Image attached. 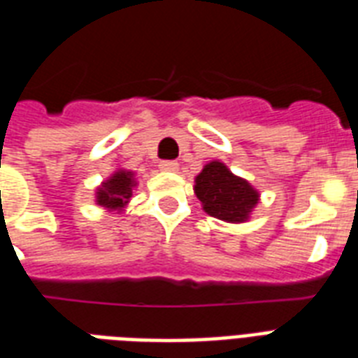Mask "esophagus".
Segmentation results:
<instances>
[{"label": "esophagus", "instance_id": "obj_1", "mask_svg": "<svg viewBox=\"0 0 358 358\" xmlns=\"http://www.w3.org/2000/svg\"><path fill=\"white\" fill-rule=\"evenodd\" d=\"M159 169H162V171H171V173H174V171H178V163L173 162V159H165V162L159 163Z\"/></svg>", "mask_w": 358, "mask_h": 358}]
</instances>
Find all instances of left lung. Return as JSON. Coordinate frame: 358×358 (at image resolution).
Instances as JSON below:
<instances>
[{"label": "left lung", "mask_w": 358, "mask_h": 358, "mask_svg": "<svg viewBox=\"0 0 358 358\" xmlns=\"http://www.w3.org/2000/svg\"><path fill=\"white\" fill-rule=\"evenodd\" d=\"M195 182V193L204 210L229 223L245 221L258 202V193L219 162L208 163Z\"/></svg>", "instance_id": "1"}]
</instances>
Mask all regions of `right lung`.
Wrapping results in <instances>:
<instances>
[{"label": "right lung", "mask_w": 358, "mask_h": 358, "mask_svg": "<svg viewBox=\"0 0 358 358\" xmlns=\"http://www.w3.org/2000/svg\"><path fill=\"white\" fill-rule=\"evenodd\" d=\"M131 174L126 171L113 174L109 182L98 191V204L108 208H120L131 196Z\"/></svg>", "instance_id": "add662e5"}]
</instances>
